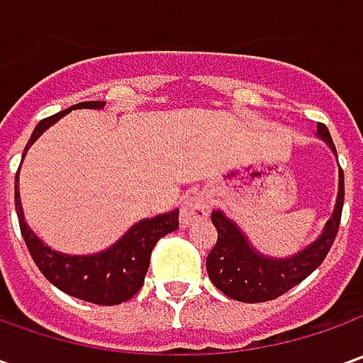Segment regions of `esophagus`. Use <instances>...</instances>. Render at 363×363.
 I'll return each mask as SVG.
<instances>
[{"label":"esophagus","instance_id":"34e87169","mask_svg":"<svg viewBox=\"0 0 363 363\" xmlns=\"http://www.w3.org/2000/svg\"><path fill=\"white\" fill-rule=\"evenodd\" d=\"M210 214V200L203 191H191L184 198L182 203V226H196L198 222H203Z\"/></svg>","mask_w":363,"mask_h":363}]
</instances>
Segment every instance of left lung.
Listing matches in <instances>:
<instances>
[{
	"label": "left lung",
	"mask_w": 363,
	"mask_h": 363,
	"mask_svg": "<svg viewBox=\"0 0 363 363\" xmlns=\"http://www.w3.org/2000/svg\"><path fill=\"white\" fill-rule=\"evenodd\" d=\"M317 135L337 155L328 127L317 125ZM343 208V172L340 167V186L333 214L328 220L321 236L305 246L295 257L271 258L255 250L244 232L220 210L212 212V222L218 230V240L206 258L210 281L226 297L242 303H262L281 297L289 289L299 285L325 260L329 248L337 236Z\"/></svg>",
	"instance_id": "8db88e82"
}]
</instances>
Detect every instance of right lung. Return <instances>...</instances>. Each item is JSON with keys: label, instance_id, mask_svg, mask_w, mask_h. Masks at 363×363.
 Returning <instances> with one entry per match:
<instances>
[{"label": "right lung", "instance_id": "add662e5", "mask_svg": "<svg viewBox=\"0 0 363 363\" xmlns=\"http://www.w3.org/2000/svg\"><path fill=\"white\" fill-rule=\"evenodd\" d=\"M103 106H105V101L78 103L66 111L52 115L48 119H42L35 125L34 133L23 149V155L50 125H54L72 108H103ZM18 174H16V212L20 220L21 236L34 258L35 267L50 283L77 299L89 301L94 305H119L131 299L133 295H137V291L145 283L151 252L157 240L179 226V210L137 222L119 242H115L111 248H106L99 255H89V257L62 255L46 246L26 224L20 191H18V179H20Z\"/></svg>", "mask_w": 363, "mask_h": 363}]
</instances>
